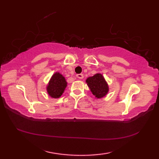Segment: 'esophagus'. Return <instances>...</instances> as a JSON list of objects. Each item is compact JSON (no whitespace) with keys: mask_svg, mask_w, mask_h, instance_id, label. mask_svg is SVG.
Wrapping results in <instances>:
<instances>
[{"mask_svg":"<svg viewBox=\"0 0 159 159\" xmlns=\"http://www.w3.org/2000/svg\"><path fill=\"white\" fill-rule=\"evenodd\" d=\"M76 76H77V78H79V79H83L84 78V76H83V74H76Z\"/></svg>","mask_w":159,"mask_h":159,"instance_id":"esophagus-1","label":"esophagus"}]
</instances>
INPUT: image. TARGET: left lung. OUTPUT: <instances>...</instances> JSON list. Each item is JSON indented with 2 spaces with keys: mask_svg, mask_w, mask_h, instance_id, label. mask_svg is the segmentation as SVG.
<instances>
[{
  "mask_svg": "<svg viewBox=\"0 0 159 159\" xmlns=\"http://www.w3.org/2000/svg\"><path fill=\"white\" fill-rule=\"evenodd\" d=\"M86 82L91 92L98 98H101L106 96L109 91L107 84L101 74H96L92 77H89L86 80Z\"/></svg>",
  "mask_w": 159,
  "mask_h": 159,
  "instance_id": "1",
  "label": "left lung"
}]
</instances>
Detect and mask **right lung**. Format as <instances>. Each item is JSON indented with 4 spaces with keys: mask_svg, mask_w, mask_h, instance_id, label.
<instances>
[{
    "mask_svg": "<svg viewBox=\"0 0 159 159\" xmlns=\"http://www.w3.org/2000/svg\"><path fill=\"white\" fill-rule=\"evenodd\" d=\"M66 86L67 82L65 78L61 74L56 72L50 80L47 87V92L52 98H57L62 95Z\"/></svg>",
    "mask_w": 159,
    "mask_h": 159,
    "instance_id": "obj_1",
    "label": "right lung"
}]
</instances>
